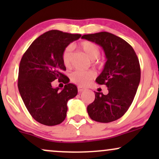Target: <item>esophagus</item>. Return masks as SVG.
I'll list each match as a JSON object with an SVG mask.
<instances>
[{"instance_id": "1", "label": "esophagus", "mask_w": 159, "mask_h": 159, "mask_svg": "<svg viewBox=\"0 0 159 159\" xmlns=\"http://www.w3.org/2000/svg\"><path fill=\"white\" fill-rule=\"evenodd\" d=\"M78 92H79V93H81V92H83V91H84L85 89L82 88V87H78Z\"/></svg>"}]
</instances>
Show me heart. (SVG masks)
<instances>
[{
    "label": "heart",
    "instance_id": "1",
    "mask_svg": "<svg viewBox=\"0 0 159 159\" xmlns=\"http://www.w3.org/2000/svg\"><path fill=\"white\" fill-rule=\"evenodd\" d=\"M80 47L85 54L92 61L97 59L99 57L100 50L98 46L92 42L84 41L80 44ZM72 47L67 46L62 54V60L66 67L69 68L72 65ZM95 73L92 71L76 70L71 74V81L81 87H87L92 81L95 77Z\"/></svg>",
    "mask_w": 159,
    "mask_h": 159
}]
</instances>
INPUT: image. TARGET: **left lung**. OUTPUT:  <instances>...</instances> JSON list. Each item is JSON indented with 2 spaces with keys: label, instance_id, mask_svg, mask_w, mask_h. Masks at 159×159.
I'll return each mask as SVG.
<instances>
[{
  "label": "left lung",
  "instance_id": "1",
  "mask_svg": "<svg viewBox=\"0 0 159 159\" xmlns=\"http://www.w3.org/2000/svg\"><path fill=\"white\" fill-rule=\"evenodd\" d=\"M81 38L100 45L107 59L96 81L106 85L108 93L94 91L95 100L87 106V113L96 122L115 121L128 111L138 90L140 80L138 57L126 41L111 33L86 34Z\"/></svg>",
  "mask_w": 159,
  "mask_h": 159
}]
</instances>
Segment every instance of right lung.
<instances>
[{
  "label": "right lung",
  "instance_id": "add662e5",
  "mask_svg": "<svg viewBox=\"0 0 159 159\" xmlns=\"http://www.w3.org/2000/svg\"><path fill=\"white\" fill-rule=\"evenodd\" d=\"M52 30L36 39L25 52L19 69V93L32 117L45 125H55L65 120L67 102L78 94V88L69 83L63 74V50L81 37ZM58 79L66 84L61 91L53 89L51 82Z\"/></svg>",
  "mask_w": 159,
  "mask_h": 159
}]
</instances>
